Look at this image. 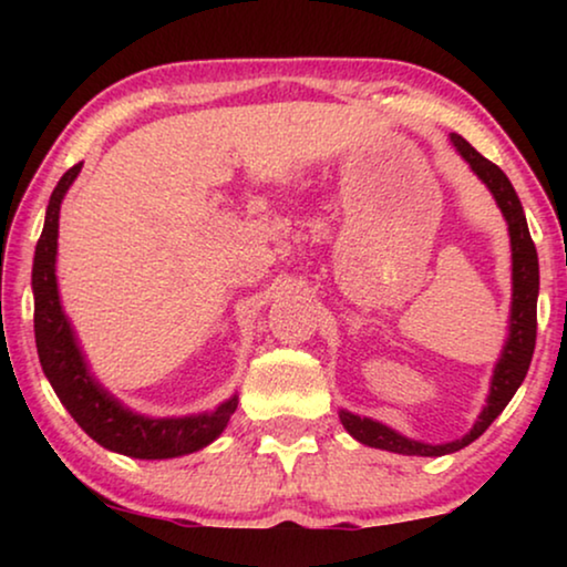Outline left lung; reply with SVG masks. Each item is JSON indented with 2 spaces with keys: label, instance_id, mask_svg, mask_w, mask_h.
<instances>
[{
  "label": "left lung",
  "instance_id": "8db88e82",
  "mask_svg": "<svg viewBox=\"0 0 567 567\" xmlns=\"http://www.w3.org/2000/svg\"><path fill=\"white\" fill-rule=\"evenodd\" d=\"M452 142L464 159L470 162V167L475 169L480 181H483L491 193L498 200L503 216L508 221L511 231V250H514V301H511V336L508 343L503 348V355L495 367L493 374V386L491 398H487V405L483 413H480L475 429H472L467 436L460 441H452V444H421V441H410L400 433H394L386 425L369 421V417H359L351 413H340V421H343L346 431L351 433L353 439H359L361 444L374 446V449H386V452L394 454H410V456H441L460 452L472 441L483 436L495 417L503 413V408L508 405L511 398H514L518 384L524 382L526 371H529L534 343H537V293H539V260H537V247L532 243L529 227H526V216L522 208V200H518L514 185L506 177V173L498 165H493L491 159H485L475 146L464 142L460 134H452Z\"/></svg>",
  "mask_w": 567,
  "mask_h": 567
}]
</instances>
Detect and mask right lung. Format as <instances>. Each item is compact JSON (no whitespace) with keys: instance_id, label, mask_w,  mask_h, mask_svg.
I'll use <instances>...</instances> for the list:
<instances>
[{"instance_id":"right-lung-1","label":"right lung","mask_w":567,"mask_h":567,"mask_svg":"<svg viewBox=\"0 0 567 567\" xmlns=\"http://www.w3.org/2000/svg\"><path fill=\"white\" fill-rule=\"evenodd\" d=\"M80 165L69 167L45 208V224L35 245L33 258V297H35V346L38 359L49 377L53 392L82 431L111 452L136 456V460H169L204 449L219 436L237 410V398L224 402L214 413L193 417H144L121 408L111 394L100 390L87 374L80 348L74 343L56 291V237L61 198L80 175Z\"/></svg>"}]
</instances>
